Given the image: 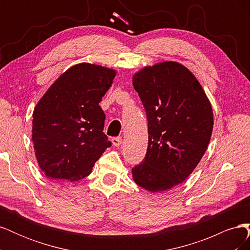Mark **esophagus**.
<instances>
[{
	"label": "esophagus",
	"mask_w": 250,
	"mask_h": 250,
	"mask_svg": "<svg viewBox=\"0 0 250 250\" xmlns=\"http://www.w3.org/2000/svg\"><path fill=\"white\" fill-rule=\"evenodd\" d=\"M111 141H112V144H113V145H115L116 147L121 146V144H122V138H121V137L113 138Z\"/></svg>",
	"instance_id": "1"
}]
</instances>
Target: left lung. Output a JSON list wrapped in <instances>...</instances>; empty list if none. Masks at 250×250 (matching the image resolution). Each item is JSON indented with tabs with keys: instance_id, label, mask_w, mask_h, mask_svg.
<instances>
[{
	"instance_id": "left-lung-1",
	"label": "left lung",
	"mask_w": 250,
	"mask_h": 250,
	"mask_svg": "<svg viewBox=\"0 0 250 250\" xmlns=\"http://www.w3.org/2000/svg\"><path fill=\"white\" fill-rule=\"evenodd\" d=\"M132 84L148 120L146 156L132 168V178L149 192L171 190L206 153L214 126L211 104L192 72L176 62L143 67Z\"/></svg>"
}]
</instances>
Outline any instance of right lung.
<instances>
[{"label": "right lung", "instance_id": "obj_1", "mask_svg": "<svg viewBox=\"0 0 250 250\" xmlns=\"http://www.w3.org/2000/svg\"><path fill=\"white\" fill-rule=\"evenodd\" d=\"M116 70L81 62L48 88L33 111L32 141L40 168L55 181H77L92 172L111 143L99 103Z\"/></svg>", "mask_w": 250, "mask_h": 250}]
</instances>
